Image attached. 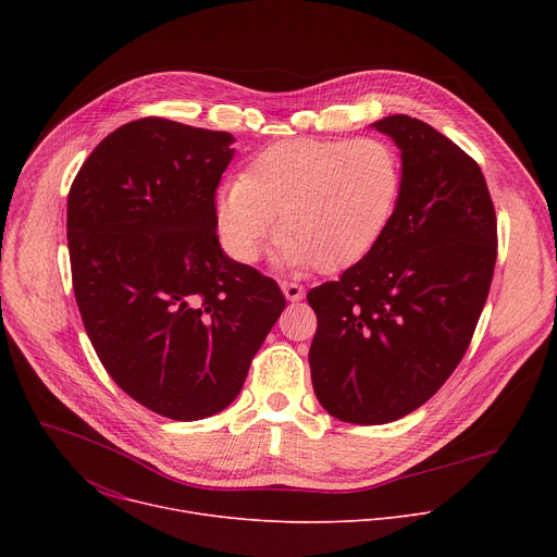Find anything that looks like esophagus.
<instances>
[{"label":"esophagus","mask_w":557,"mask_h":557,"mask_svg":"<svg viewBox=\"0 0 557 557\" xmlns=\"http://www.w3.org/2000/svg\"><path fill=\"white\" fill-rule=\"evenodd\" d=\"M282 286V293H284V297L288 299V301H299V299H304V288L297 284V282H282L280 284Z\"/></svg>","instance_id":"1"}]
</instances>
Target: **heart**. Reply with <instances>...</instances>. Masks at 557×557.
Masks as SVG:
<instances>
[{
    "instance_id": "heart-1",
    "label": "heart",
    "mask_w": 557,
    "mask_h": 557,
    "mask_svg": "<svg viewBox=\"0 0 557 557\" xmlns=\"http://www.w3.org/2000/svg\"><path fill=\"white\" fill-rule=\"evenodd\" d=\"M401 187V158L383 138L282 140L256 153L240 181L220 191L218 228L231 256L251 264L280 215L288 267L344 271L379 245Z\"/></svg>"
}]
</instances>
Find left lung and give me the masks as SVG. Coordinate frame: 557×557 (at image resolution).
<instances>
[{"label": "left lung", "mask_w": 557, "mask_h": 557, "mask_svg": "<svg viewBox=\"0 0 557 557\" xmlns=\"http://www.w3.org/2000/svg\"><path fill=\"white\" fill-rule=\"evenodd\" d=\"M374 127L404 158V187L379 245L337 282L308 290V363L329 414L357 425L401 419L460 363L490 295L498 222L469 153L419 119Z\"/></svg>", "instance_id": "left-lung-1"}]
</instances>
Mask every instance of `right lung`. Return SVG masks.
Masks as SVG:
<instances>
[{"label": "right lung", "instance_id": "add662e5", "mask_svg": "<svg viewBox=\"0 0 557 557\" xmlns=\"http://www.w3.org/2000/svg\"><path fill=\"white\" fill-rule=\"evenodd\" d=\"M233 136L147 116L86 158L67 194L72 288L114 383L198 421L240 394L286 299L218 243L215 189Z\"/></svg>", "mask_w": 557, "mask_h": 557}]
</instances>
